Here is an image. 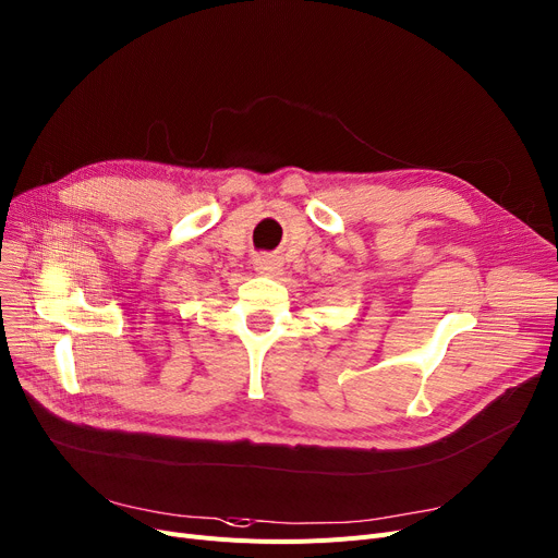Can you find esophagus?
I'll return each instance as SVG.
<instances>
[{"mask_svg":"<svg viewBox=\"0 0 558 558\" xmlns=\"http://www.w3.org/2000/svg\"><path fill=\"white\" fill-rule=\"evenodd\" d=\"M278 266H280L278 259L269 253H262L255 257V271H259V274H276Z\"/></svg>","mask_w":558,"mask_h":558,"instance_id":"34e87169","label":"esophagus"}]
</instances>
